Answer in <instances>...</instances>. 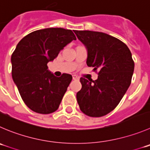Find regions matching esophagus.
Here are the masks:
<instances>
[{"mask_svg":"<svg viewBox=\"0 0 150 150\" xmlns=\"http://www.w3.org/2000/svg\"><path fill=\"white\" fill-rule=\"evenodd\" d=\"M73 79H74V80H77V79H79V78H78L76 75H73Z\"/></svg>","mask_w":150,"mask_h":150,"instance_id":"34e87169","label":"esophagus"}]
</instances>
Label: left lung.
<instances>
[{"instance_id": "8db88e82", "label": "left lung", "mask_w": 150, "mask_h": 150, "mask_svg": "<svg viewBox=\"0 0 150 150\" xmlns=\"http://www.w3.org/2000/svg\"><path fill=\"white\" fill-rule=\"evenodd\" d=\"M74 31L88 51V66L99 71L95 81L80 78L77 102L88 116H103L115 109L130 85L135 66L132 54L126 44L108 34Z\"/></svg>"}]
</instances>
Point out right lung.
Masks as SVG:
<instances>
[{
    "label": "right lung",
    "mask_w": 150,
    "mask_h": 150,
    "mask_svg": "<svg viewBox=\"0 0 150 150\" xmlns=\"http://www.w3.org/2000/svg\"><path fill=\"white\" fill-rule=\"evenodd\" d=\"M74 40L76 38L71 30L48 28L28 34L17 45L11 57L12 79L31 110L49 114L59 108L72 76L57 77L47 64Z\"/></svg>",
    "instance_id": "add662e5"
}]
</instances>
